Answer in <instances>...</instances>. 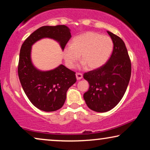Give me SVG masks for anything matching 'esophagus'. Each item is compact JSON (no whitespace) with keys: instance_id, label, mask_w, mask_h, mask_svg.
Returning a JSON list of instances; mask_svg holds the SVG:
<instances>
[{"instance_id":"esophagus-1","label":"esophagus","mask_w":150,"mask_h":150,"mask_svg":"<svg viewBox=\"0 0 150 150\" xmlns=\"http://www.w3.org/2000/svg\"><path fill=\"white\" fill-rule=\"evenodd\" d=\"M76 79L79 81V80H81L82 78H83V74L81 73H76Z\"/></svg>"}]
</instances>
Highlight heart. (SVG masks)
Returning <instances> with one entry per match:
<instances>
[{
	"label": "heart",
	"mask_w": 150,
	"mask_h": 150,
	"mask_svg": "<svg viewBox=\"0 0 150 150\" xmlns=\"http://www.w3.org/2000/svg\"><path fill=\"white\" fill-rule=\"evenodd\" d=\"M113 49L112 39L96 32H87L74 38L71 45L63 49L65 65L73 68L80 58L82 65L89 69L102 67L108 61Z\"/></svg>",
	"instance_id": "1"
}]
</instances>
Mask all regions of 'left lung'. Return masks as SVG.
I'll return each instance as SVG.
<instances>
[{"label":"left lung","mask_w":150,"mask_h":150,"mask_svg":"<svg viewBox=\"0 0 150 150\" xmlns=\"http://www.w3.org/2000/svg\"><path fill=\"white\" fill-rule=\"evenodd\" d=\"M113 42L110 59L99 68L85 73L89 84L84 100L92 110L104 112L113 108L124 96L131 76V62L124 41L107 31Z\"/></svg>","instance_id":"1"}]
</instances>
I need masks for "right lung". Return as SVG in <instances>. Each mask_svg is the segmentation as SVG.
<instances>
[{
  "instance_id": "1",
  "label": "right lung",
  "mask_w": 150,
  "mask_h": 150,
  "mask_svg": "<svg viewBox=\"0 0 150 150\" xmlns=\"http://www.w3.org/2000/svg\"><path fill=\"white\" fill-rule=\"evenodd\" d=\"M69 28L65 25L42 26L30 35L20 48L18 73L30 102L46 112L55 111L63 106L66 93L76 81L74 71L63 65L49 71H41L33 65L32 45L42 38H51L60 44L62 50L71 38Z\"/></svg>"
}]
</instances>
